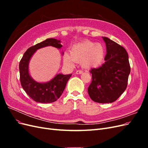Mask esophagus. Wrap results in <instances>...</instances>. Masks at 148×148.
Wrapping results in <instances>:
<instances>
[{
    "instance_id": "34e87169",
    "label": "esophagus",
    "mask_w": 148,
    "mask_h": 148,
    "mask_svg": "<svg viewBox=\"0 0 148 148\" xmlns=\"http://www.w3.org/2000/svg\"><path fill=\"white\" fill-rule=\"evenodd\" d=\"M83 71L82 70H77V71H76V74L77 75H80V74H82Z\"/></svg>"
}]
</instances>
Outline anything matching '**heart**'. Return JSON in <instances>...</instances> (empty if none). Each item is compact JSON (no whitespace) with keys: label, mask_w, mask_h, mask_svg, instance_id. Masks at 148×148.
Here are the masks:
<instances>
[{"label":"heart","mask_w":148,"mask_h":148,"mask_svg":"<svg viewBox=\"0 0 148 148\" xmlns=\"http://www.w3.org/2000/svg\"><path fill=\"white\" fill-rule=\"evenodd\" d=\"M105 56V48L101 44L85 41L74 44L70 49V54H64V62L66 65L73 67L75 62H81L83 68L91 69L99 66Z\"/></svg>","instance_id":"b5f03b06"}]
</instances>
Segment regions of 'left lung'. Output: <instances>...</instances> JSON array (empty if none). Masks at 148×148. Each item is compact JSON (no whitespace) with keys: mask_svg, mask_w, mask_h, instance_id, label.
<instances>
[{"mask_svg":"<svg viewBox=\"0 0 148 148\" xmlns=\"http://www.w3.org/2000/svg\"><path fill=\"white\" fill-rule=\"evenodd\" d=\"M107 53L105 63L90 71L92 82L88 88L91 99L98 103L115 101L125 91L130 73L126 50L108 38L102 37Z\"/></svg>","mask_w":148,"mask_h":148,"instance_id":"obj_1","label":"left lung"}]
</instances>
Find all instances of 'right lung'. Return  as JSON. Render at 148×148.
<instances>
[{
    "label": "right lung",
    "mask_w": 148,
    "mask_h": 148,
    "mask_svg": "<svg viewBox=\"0 0 148 148\" xmlns=\"http://www.w3.org/2000/svg\"><path fill=\"white\" fill-rule=\"evenodd\" d=\"M60 40L49 38L27 49L19 64L20 82L26 94L34 101L40 103H51L56 101L64 91L67 82L71 75L57 74L50 81L38 82L31 77L29 71V61L34 53L39 49L52 46L61 49ZM62 55L64 52H62Z\"/></svg>",
    "instance_id": "obj_1"
}]
</instances>
